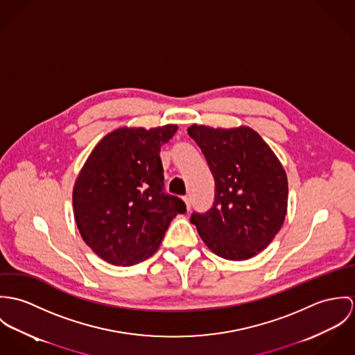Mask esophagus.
Here are the masks:
<instances>
[{"label": "esophagus", "mask_w": 355, "mask_h": 355, "mask_svg": "<svg viewBox=\"0 0 355 355\" xmlns=\"http://www.w3.org/2000/svg\"><path fill=\"white\" fill-rule=\"evenodd\" d=\"M184 201H185V204H187V209H188V211H191V208H192V201H191V197H184Z\"/></svg>", "instance_id": "obj_1"}]
</instances>
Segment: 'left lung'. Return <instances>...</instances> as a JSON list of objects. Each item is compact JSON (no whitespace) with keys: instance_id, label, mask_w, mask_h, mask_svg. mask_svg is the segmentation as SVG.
<instances>
[{"instance_id":"left-lung-1","label":"left lung","mask_w":355,"mask_h":355,"mask_svg":"<svg viewBox=\"0 0 355 355\" xmlns=\"http://www.w3.org/2000/svg\"><path fill=\"white\" fill-rule=\"evenodd\" d=\"M215 180L209 211L191 222L204 243L226 260H248L264 250L287 212L286 171L270 146L249 126L188 128Z\"/></svg>"}]
</instances>
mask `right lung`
Listing matches in <instances>:
<instances>
[{"label":"right lung","mask_w":355,"mask_h":355,"mask_svg":"<svg viewBox=\"0 0 355 355\" xmlns=\"http://www.w3.org/2000/svg\"><path fill=\"white\" fill-rule=\"evenodd\" d=\"M177 125L119 128L84 163L73 187V211L84 242L105 261L129 267L151 257L185 202L164 193L160 147Z\"/></svg>","instance_id":"right-lung-1"}]
</instances>
